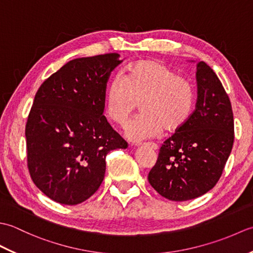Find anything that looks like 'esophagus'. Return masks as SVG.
Masks as SVG:
<instances>
[{"mask_svg":"<svg viewBox=\"0 0 253 253\" xmlns=\"http://www.w3.org/2000/svg\"><path fill=\"white\" fill-rule=\"evenodd\" d=\"M148 147L151 149L152 151H157V150H158V146H157V144H154V143H149Z\"/></svg>","mask_w":253,"mask_h":253,"instance_id":"esophagus-1","label":"esophagus"}]
</instances>
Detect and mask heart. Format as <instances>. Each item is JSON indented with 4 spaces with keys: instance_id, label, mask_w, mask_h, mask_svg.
Instances as JSON below:
<instances>
[{
    "instance_id": "1",
    "label": "heart",
    "mask_w": 253,
    "mask_h": 253,
    "mask_svg": "<svg viewBox=\"0 0 253 253\" xmlns=\"http://www.w3.org/2000/svg\"><path fill=\"white\" fill-rule=\"evenodd\" d=\"M196 93L189 80L158 61H140L126 77L115 76L105 92V114L124 126L140 104L141 113L125 128V137L139 143L181 130L195 110Z\"/></svg>"
}]
</instances>
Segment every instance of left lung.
Instances as JSON below:
<instances>
[{
    "label": "left lung",
    "mask_w": 253,
    "mask_h": 253,
    "mask_svg": "<svg viewBox=\"0 0 253 253\" xmlns=\"http://www.w3.org/2000/svg\"><path fill=\"white\" fill-rule=\"evenodd\" d=\"M198 100L189 122L166 139L148 179L171 201L200 197L216 185L234 143L232 104L216 74L197 64Z\"/></svg>",
    "instance_id": "left-lung-1"
}]
</instances>
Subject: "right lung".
Here are the masks:
<instances>
[{
	"label": "right lung",
	"mask_w": 253,
	"mask_h": 253,
	"mask_svg": "<svg viewBox=\"0 0 253 253\" xmlns=\"http://www.w3.org/2000/svg\"><path fill=\"white\" fill-rule=\"evenodd\" d=\"M117 53L69 61L37 91L26 125L35 185L55 202L75 206L99 189L105 158L127 142L103 115L106 83Z\"/></svg>",
	"instance_id": "add662e5"
}]
</instances>
